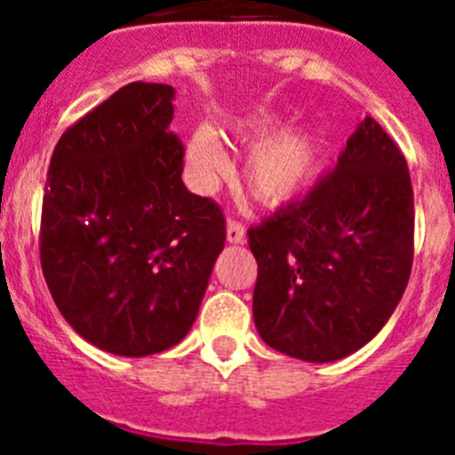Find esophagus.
<instances>
[{
  "label": "esophagus",
  "mask_w": 455,
  "mask_h": 455,
  "mask_svg": "<svg viewBox=\"0 0 455 455\" xmlns=\"http://www.w3.org/2000/svg\"><path fill=\"white\" fill-rule=\"evenodd\" d=\"M228 241H230V243H243V241H246V228H243L239 220H228Z\"/></svg>",
  "instance_id": "1"
}]
</instances>
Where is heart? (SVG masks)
<instances>
[{"instance_id":"heart-1","label":"heart","mask_w":455,"mask_h":455,"mask_svg":"<svg viewBox=\"0 0 455 455\" xmlns=\"http://www.w3.org/2000/svg\"><path fill=\"white\" fill-rule=\"evenodd\" d=\"M275 120L267 114L232 124L228 134L235 143L255 148L243 168V180L257 203L283 207L299 200L321 172V143L309 132L275 134ZM188 164L203 182H214L228 172V156L214 136L198 132L188 143Z\"/></svg>"}]
</instances>
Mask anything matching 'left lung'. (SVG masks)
Instances as JSON below:
<instances>
[{
	"mask_svg": "<svg viewBox=\"0 0 455 455\" xmlns=\"http://www.w3.org/2000/svg\"><path fill=\"white\" fill-rule=\"evenodd\" d=\"M252 316L268 347L307 363L363 348L387 323L415 255L408 164L387 132L360 123L335 171L248 230Z\"/></svg>",
	"mask_w": 455,
	"mask_h": 455,
	"instance_id": "left-lung-1",
	"label": "left lung"
}]
</instances>
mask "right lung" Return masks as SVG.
I'll list each match as a JSON object with an SVG mask.
<instances>
[{"label":"right lung","instance_id":"add662e5","mask_svg":"<svg viewBox=\"0 0 455 455\" xmlns=\"http://www.w3.org/2000/svg\"><path fill=\"white\" fill-rule=\"evenodd\" d=\"M172 95L123 86L63 132L47 171L43 275L63 319L116 355L184 339L225 243L223 209L182 182Z\"/></svg>","mask_w":455,"mask_h":455}]
</instances>
